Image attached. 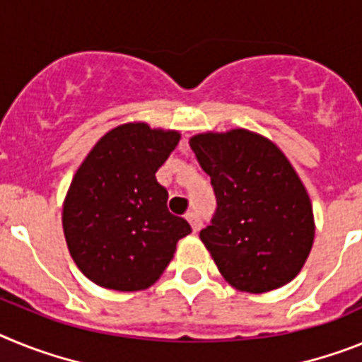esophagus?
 <instances>
[{"mask_svg": "<svg viewBox=\"0 0 362 362\" xmlns=\"http://www.w3.org/2000/svg\"><path fill=\"white\" fill-rule=\"evenodd\" d=\"M185 218L189 220V224H191V228H193L194 233H197V231L202 228V218H200L199 213H187V216H185Z\"/></svg>", "mask_w": 362, "mask_h": 362, "instance_id": "1", "label": "esophagus"}]
</instances>
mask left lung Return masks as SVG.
Wrapping results in <instances>:
<instances>
[{"label":"left lung","mask_w":362,"mask_h":362,"mask_svg":"<svg viewBox=\"0 0 362 362\" xmlns=\"http://www.w3.org/2000/svg\"><path fill=\"white\" fill-rule=\"evenodd\" d=\"M200 168L211 177L216 211L200 240L229 284L264 293L293 281L315 237L308 191L272 140L247 129L194 134Z\"/></svg>","instance_id":"left-lung-1"}]
</instances>
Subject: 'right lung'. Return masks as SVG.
Returning <instances> with one entry per match:
<instances>
[{
	"label": "right lung",
	"instance_id": "right-lung-1",
	"mask_svg": "<svg viewBox=\"0 0 362 362\" xmlns=\"http://www.w3.org/2000/svg\"><path fill=\"white\" fill-rule=\"evenodd\" d=\"M180 133L124 124L100 138L72 178L64 202L69 253L94 284L140 291L155 284L191 226L168 209L156 171Z\"/></svg>",
	"mask_w": 362,
	"mask_h": 362
}]
</instances>
